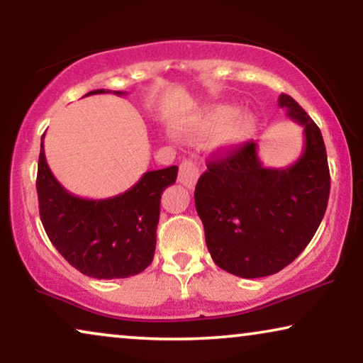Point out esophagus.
I'll list each match as a JSON object with an SVG mask.
<instances>
[{
  "label": "esophagus",
  "mask_w": 363,
  "mask_h": 363,
  "mask_svg": "<svg viewBox=\"0 0 363 363\" xmlns=\"http://www.w3.org/2000/svg\"><path fill=\"white\" fill-rule=\"evenodd\" d=\"M198 177H199V167L196 162L191 159L183 160L180 165V172H178V182H180L182 185H185L186 188H190V190H193V188L196 186Z\"/></svg>",
  "instance_id": "34e87169"
}]
</instances>
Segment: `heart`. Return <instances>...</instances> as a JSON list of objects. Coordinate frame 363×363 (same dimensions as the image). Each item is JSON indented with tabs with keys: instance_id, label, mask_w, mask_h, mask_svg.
<instances>
[{
	"instance_id": "heart-1",
	"label": "heart",
	"mask_w": 363,
	"mask_h": 363,
	"mask_svg": "<svg viewBox=\"0 0 363 363\" xmlns=\"http://www.w3.org/2000/svg\"><path fill=\"white\" fill-rule=\"evenodd\" d=\"M257 125L255 114L239 113L234 104H211L175 123V128L185 138H211L213 145L219 150L238 149L255 134Z\"/></svg>"
}]
</instances>
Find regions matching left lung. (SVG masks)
<instances>
[{"instance_id": "obj_1", "label": "left lung", "mask_w": 363, "mask_h": 363, "mask_svg": "<svg viewBox=\"0 0 363 363\" xmlns=\"http://www.w3.org/2000/svg\"><path fill=\"white\" fill-rule=\"evenodd\" d=\"M278 106L304 128L295 164L267 169L250 140L224 159L209 160L194 188L214 264L240 278L269 277L290 265L328 208L330 177L321 130L288 94H280Z\"/></svg>"}]
</instances>
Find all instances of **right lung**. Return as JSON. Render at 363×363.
I'll return each mask as SVG.
<instances>
[{
  "label": "right lung",
  "instance_id": "add662e5",
  "mask_svg": "<svg viewBox=\"0 0 363 363\" xmlns=\"http://www.w3.org/2000/svg\"><path fill=\"white\" fill-rule=\"evenodd\" d=\"M101 93L109 91L94 90L85 96ZM177 175V165L150 170L116 196L80 198L65 190L50 172L42 135L38 167L42 225L62 257L83 275L99 280L138 275L154 260L160 198Z\"/></svg>",
  "mask_w": 363,
  "mask_h": 363
}]
</instances>
